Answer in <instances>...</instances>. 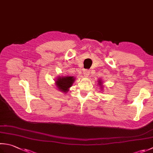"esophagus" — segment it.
I'll return each instance as SVG.
<instances>
[{
    "label": "esophagus",
    "instance_id": "1",
    "mask_svg": "<svg viewBox=\"0 0 153 153\" xmlns=\"http://www.w3.org/2000/svg\"><path fill=\"white\" fill-rule=\"evenodd\" d=\"M89 75V71L88 70H83V76L87 77H88Z\"/></svg>",
    "mask_w": 153,
    "mask_h": 153
}]
</instances>
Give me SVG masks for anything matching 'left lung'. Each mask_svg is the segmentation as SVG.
<instances>
[{
    "mask_svg": "<svg viewBox=\"0 0 153 153\" xmlns=\"http://www.w3.org/2000/svg\"><path fill=\"white\" fill-rule=\"evenodd\" d=\"M98 82H99V84L100 85V86H101V87H102V83H103V82H102V81L100 79V80L98 81ZM101 89H102V88H101Z\"/></svg>",
    "mask_w": 153,
    "mask_h": 153,
    "instance_id": "left-lung-1",
    "label": "left lung"
}]
</instances>
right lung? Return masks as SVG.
Wrapping results in <instances>:
<instances>
[{
	"label": "right lung",
	"instance_id": "obj_1",
	"mask_svg": "<svg viewBox=\"0 0 153 153\" xmlns=\"http://www.w3.org/2000/svg\"><path fill=\"white\" fill-rule=\"evenodd\" d=\"M74 81L75 78L73 76L58 77L56 79V85L58 90L67 93L69 91V88L73 85Z\"/></svg>",
	"mask_w": 153,
	"mask_h": 153
}]
</instances>
